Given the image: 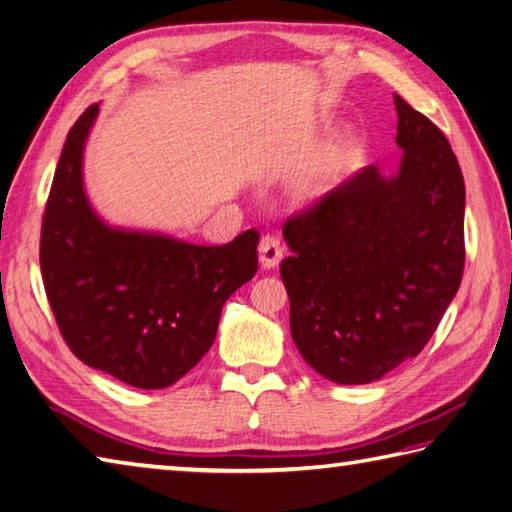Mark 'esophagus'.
<instances>
[{
	"mask_svg": "<svg viewBox=\"0 0 512 512\" xmlns=\"http://www.w3.org/2000/svg\"><path fill=\"white\" fill-rule=\"evenodd\" d=\"M281 257H284V246L275 235H264L259 239V264H262V268H275L281 262Z\"/></svg>",
	"mask_w": 512,
	"mask_h": 512,
	"instance_id": "1",
	"label": "esophagus"
}]
</instances>
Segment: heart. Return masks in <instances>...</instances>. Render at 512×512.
I'll use <instances>...</instances> for the list:
<instances>
[{
    "label": "heart",
    "mask_w": 512,
    "mask_h": 512,
    "mask_svg": "<svg viewBox=\"0 0 512 512\" xmlns=\"http://www.w3.org/2000/svg\"><path fill=\"white\" fill-rule=\"evenodd\" d=\"M317 193H319V189L314 187V184H308L306 191H303V198H314V195H317Z\"/></svg>",
    "instance_id": "b5f03b06"
}]
</instances>
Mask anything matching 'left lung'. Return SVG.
Returning a JSON list of instances; mask_svg holds the SVG:
<instances>
[{
	"instance_id": "8db88e82",
	"label": "left lung",
	"mask_w": 512,
	"mask_h": 512,
	"mask_svg": "<svg viewBox=\"0 0 512 512\" xmlns=\"http://www.w3.org/2000/svg\"><path fill=\"white\" fill-rule=\"evenodd\" d=\"M398 173L376 165L284 224L290 334L314 372L365 385L418 356L460 288L464 178L447 136L394 94Z\"/></svg>"
}]
</instances>
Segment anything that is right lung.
I'll use <instances>...</instances> for the list:
<instances>
[{"instance_id": "add662e5", "label": "right lung", "mask_w": 512, "mask_h": 512, "mask_svg": "<svg viewBox=\"0 0 512 512\" xmlns=\"http://www.w3.org/2000/svg\"><path fill=\"white\" fill-rule=\"evenodd\" d=\"M99 105L70 129L41 224V275L63 341L88 367L138 389H162L200 363L224 301L257 273L259 233L198 246L125 231L94 213L83 147Z\"/></svg>"}]
</instances>
